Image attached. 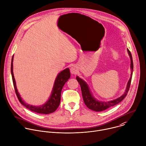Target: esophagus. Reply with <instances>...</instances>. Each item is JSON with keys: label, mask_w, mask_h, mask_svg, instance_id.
Returning <instances> with one entry per match:
<instances>
[{"label": "esophagus", "mask_w": 146, "mask_h": 146, "mask_svg": "<svg viewBox=\"0 0 146 146\" xmlns=\"http://www.w3.org/2000/svg\"><path fill=\"white\" fill-rule=\"evenodd\" d=\"M78 67L76 66L75 65H73L71 67V68H70V72L72 74H75L77 73L78 72Z\"/></svg>", "instance_id": "1"}]
</instances>
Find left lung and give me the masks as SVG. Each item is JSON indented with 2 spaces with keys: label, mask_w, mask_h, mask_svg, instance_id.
Returning a JSON list of instances; mask_svg holds the SVG:
<instances>
[{
  "label": "left lung",
  "mask_w": 146,
  "mask_h": 146,
  "mask_svg": "<svg viewBox=\"0 0 146 146\" xmlns=\"http://www.w3.org/2000/svg\"><path fill=\"white\" fill-rule=\"evenodd\" d=\"M127 52H128V55L129 56L130 60H131L130 67H131V75H130V78L127 83V84L126 86V89H125L124 94L123 95H121L120 97H119L115 99H113V100H112L110 101H106H106H100V100H97L93 96L87 83L83 79L80 78L78 76H76V79L77 81L79 82V83L81 87V90H82L83 101H84L85 104L86 105V106L89 109L93 110L94 111H97V112L104 111L111 107H112V106L118 104L119 103L121 102V100H123L124 99V98L126 96V95L128 92L130 84H131V78H132V71H133V67L132 55H131L130 51H129V50L128 48H127Z\"/></svg>",
  "instance_id": "8db88e82"
}]
</instances>
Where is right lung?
I'll list each match as a JSON object with an SVG mask.
<instances>
[{
	"mask_svg": "<svg viewBox=\"0 0 146 146\" xmlns=\"http://www.w3.org/2000/svg\"><path fill=\"white\" fill-rule=\"evenodd\" d=\"M13 59L14 55L13 56L11 60V71L12 75V78L13 81V84L15 88V91L17 97L22 104H23L25 107L29 109L30 110L34 111L35 112H37L39 113L43 114H49L54 112L59 107L60 102V98H61V91L64 86V84L68 81L71 76L70 69L67 68L64 70L60 71L57 75L54 84V86L52 88V90L51 94L50 95V98L44 104L40 106H34L30 105L26 103L21 98L19 93L18 92L15 79L14 76L13 72Z\"/></svg>",
	"mask_w": 146,
	"mask_h": 146,
	"instance_id": "1",
	"label": "right lung"
}]
</instances>
